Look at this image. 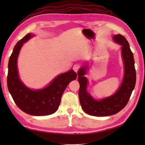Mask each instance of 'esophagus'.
Instances as JSON below:
<instances>
[{
    "label": "esophagus",
    "instance_id": "1",
    "mask_svg": "<svg viewBox=\"0 0 145 145\" xmlns=\"http://www.w3.org/2000/svg\"><path fill=\"white\" fill-rule=\"evenodd\" d=\"M80 68V65H78V64H75V65H74V66H73V69L75 72H77V71L79 70Z\"/></svg>",
    "mask_w": 145,
    "mask_h": 145
}]
</instances>
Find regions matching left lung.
<instances>
[{
    "mask_svg": "<svg viewBox=\"0 0 145 145\" xmlns=\"http://www.w3.org/2000/svg\"><path fill=\"white\" fill-rule=\"evenodd\" d=\"M115 42L122 46L121 56L124 63V77L117 91L112 96L100 100H96L87 92L88 79L84 77L87 66L80 68L77 72L78 81L80 84L78 97L80 104L86 113L95 116H107L118 113L126 106L134 89L136 73L134 67L133 53L129 42L121 34L113 36Z\"/></svg>",
    "mask_w": 145,
    "mask_h": 145,
    "instance_id": "8db88e82",
    "label": "left lung"
}]
</instances>
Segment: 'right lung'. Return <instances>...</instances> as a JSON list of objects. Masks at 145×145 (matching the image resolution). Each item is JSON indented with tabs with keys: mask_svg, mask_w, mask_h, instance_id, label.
Segmentation results:
<instances>
[{
	"mask_svg": "<svg viewBox=\"0 0 145 145\" xmlns=\"http://www.w3.org/2000/svg\"><path fill=\"white\" fill-rule=\"evenodd\" d=\"M34 36L29 33L18 41L13 48L8 63L7 84L14 102L22 111L33 116H46L57 111L64 91L68 84L76 79L73 70L56 77L45 88L32 90L26 87L18 77L17 58L23 45Z\"/></svg>",
	"mask_w": 145,
	"mask_h": 145,
	"instance_id": "obj_1",
	"label": "right lung"
}]
</instances>
